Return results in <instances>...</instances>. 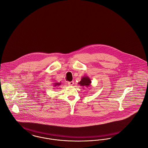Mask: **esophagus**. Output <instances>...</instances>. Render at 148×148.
Segmentation results:
<instances>
[{
  "label": "esophagus",
  "mask_w": 148,
  "mask_h": 148,
  "mask_svg": "<svg viewBox=\"0 0 148 148\" xmlns=\"http://www.w3.org/2000/svg\"><path fill=\"white\" fill-rule=\"evenodd\" d=\"M74 84V82L73 81H72V82H68V84L69 86H73V85Z\"/></svg>",
  "instance_id": "1"
}]
</instances>
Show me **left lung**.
Segmentation results:
<instances>
[{
	"mask_svg": "<svg viewBox=\"0 0 148 148\" xmlns=\"http://www.w3.org/2000/svg\"><path fill=\"white\" fill-rule=\"evenodd\" d=\"M91 80L88 76H84L82 77L80 82L78 83V84L80 85L81 86H85L86 88L91 86Z\"/></svg>",
	"mask_w": 148,
	"mask_h": 148,
	"instance_id": "left-lung-1",
	"label": "left lung"
}]
</instances>
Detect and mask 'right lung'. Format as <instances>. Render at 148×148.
Here are the masks:
<instances>
[{
  "mask_svg": "<svg viewBox=\"0 0 148 148\" xmlns=\"http://www.w3.org/2000/svg\"><path fill=\"white\" fill-rule=\"evenodd\" d=\"M61 85V83H54V84H53V86L54 87H58V86H59L60 85Z\"/></svg>",
  "mask_w": 148,
  "mask_h": 148,
  "instance_id": "1",
  "label": "right lung"
}]
</instances>
